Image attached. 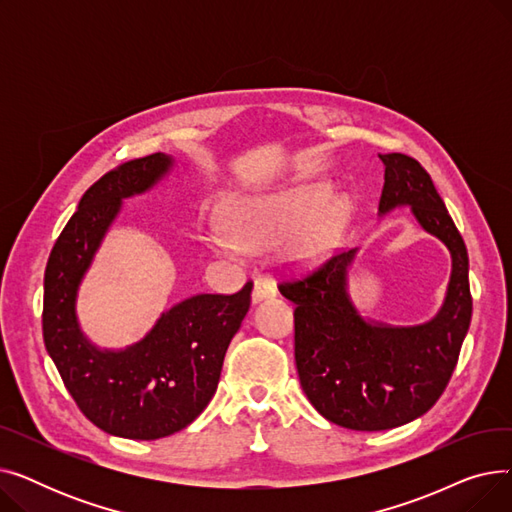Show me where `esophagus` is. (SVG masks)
<instances>
[{"instance_id":"esophagus-1","label":"esophagus","mask_w":512,"mask_h":512,"mask_svg":"<svg viewBox=\"0 0 512 512\" xmlns=\"http://www.w3.org/2000/svg\"><path fill=\"white\" fill-rule=\"evenodd\" d=\"M276 297V286L270 280H255L253 286V303H261L265 299Z\"/></svg>"}]
</instances>
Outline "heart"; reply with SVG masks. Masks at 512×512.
<instances>
[{
    "label": "heart",
    "mask_w": 512,
    "mask_h": 512,
    "mask_svg": "<svg viewBox=\"0 0 512 512\" xmlns=\"http://www.w3.org/2000/svg\"><path fill=\"white\" fill-rule=\"evenodd\" d=\"M346 199L330 197L326 182H307L276 193L236 201L228 211V227L215 228L211 247L220 255L236 257L245 251L274 247L294 232L290 255L311 265L332 253L346 222Z\"/></svg>",
    "instance_id": "b5f03b06"
}]
</instances>
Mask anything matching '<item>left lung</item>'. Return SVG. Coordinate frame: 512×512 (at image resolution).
Returning <instances> with one entry per match:
<instances>
[{"instance_id": "8db88e82", "label": "left lung", "mask_w": 512, "mask_h": 512, "mask_svg": "<svg viewBox=\"0 0 512 512\" xmlns=\"http://www.w3.org/2000/svg\"><path fill=\"white\" fill-rule=\"evenodd\" d=\"M378 157L384 164L378 218L409 207L419 228L450 253V280L438 313L415 326L365 317L348 292V270L359 249L278 286L297 305L294 361L303 392L321 417L357 432L405 425L436 405L459 361L473 311L465 242L432 178L409 155Z\"/></svg>"}]
</instances>
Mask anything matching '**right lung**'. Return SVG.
I'll return each mask as SVG.
<instances>
[{
  "mask_svg": "<svg viewBox=\"0 0 512 512\" xmlns=\"http://www.w3.org/2000/svg\"><path fill=\"white\" fill-rule=\"evenodd\" d=\"M176 168L153 153L99 178L51 249L45 267L43 340L78 409L103 432L157 440L191 425L218 390L228 344L251 307L253 284L236 294H195L159 315L134 344L101 348L80 328L76 301L124 199L145 195Z\"/></svg>",
  "mask_w": 512,
  "mask_h": 512,
  "instance_id": "add662e5",
  "label": "right lung"
}]
</instances>
